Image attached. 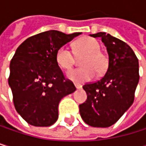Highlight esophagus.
<instances>
[{"mask_svg": "<svg viewBox=\"0 0 146 146\" xmlns=\"http://www.w3.org/2000/svg\"><path fill=\"white\" fill-rule=\"evenodd\" d=\"M74 85H75V88H78V89H79V88H81V85H80V84L75 83Z\"/></svg>", "mask_w": 146, "mask_h": 146, "instance_id": "obj_1", "label": "esophagus"}]
</instances>
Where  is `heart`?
<instances>
[{"label":"heart","mask_w":146,"mask_h":146,"mask_svg":"<svg viewBox=\"0 0 146 146\" xmlns=\"http://www.w3.org/2000/svg\"><path fill=\"white\" fill-rule=\"evenodd\" d=\"M72 52L66 46L58 49L55 55L56 62L60 68L70 70L75 64V55L82 57L80 68L68 72L67 77L75 82H86L94 78L95 72L102 74L109 67V57L101 51L100 43L93 37L84 36L72 44Z\"/></svg>","instance_id":"b5f03b06"}]
</instances>
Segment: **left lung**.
<instances>
[{
	"label": "left lung",
	"mask_w": 146,
	"mask_h": 146,
	"mask_svg": "<svg viewBox=\"0 0 146 146\" xmlns=\"http://www.w3.org/2000/svg\"><path fill=\"white\" fill-rule=\"evenodd\" d=\"M101 37L109 53V67L101 80L86 83L87 101L79 106L81 118L93 127H110L131 107L139 80L138 59L126 43L105 32Z\"/></svg>",
	"instance_id": "left-lung-1"
}]
</instances>
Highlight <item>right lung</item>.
<instances>
[{
  "label": "right lung",
  "mask_w": 146,
  "mask_h": 146,
  "mask_svg": "<svg viewBox=\"0 0 146 146\" xmlns=\"http://www.w3.org/2000/svg\"><path fill=\"white\" fill-rule=\"evenodd\" d=\"M80 32L48 31L32 36L16 49L10 62L9 84L19 115L33 126L52 125L60 100L76 90L56 62L58 49Z\"/></svg>",
  "instance_id": "obj_1"
}]
</instances>
